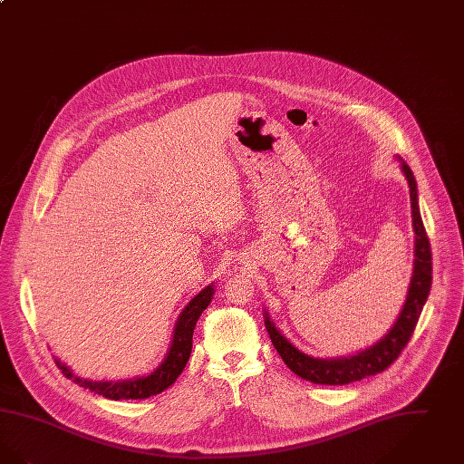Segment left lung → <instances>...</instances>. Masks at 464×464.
<instances>
[{
	"label": "left lung",
	"instance_id": "obj_1",
	"mask_svg": "<svg viewBox=\"0 0 464 464\" xmlns=\"http://www.w3.org/2000/svg\"><path fill=\"white\" fill-rule=\"evenodd\" d=\"M401 169L408 179L412 210L411 214L414 229V267L409 283L408 297L389 334L378 340L374 345L353 355L336 359H315L300 353L295 345H292L288 338L279 334L275 323L269 319V314L264 313L266 330L285 364L297 376L313 382L315 385H347L387 370L408 345L409 338L423 311V305L427 304L428 294L431 288V248L420 214L418 186L414 174L406 162H401Z\"/></svg>",
	"mask_w": 464,
	"mask_h": 464
}]
</instances>
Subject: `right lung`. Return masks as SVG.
Segmentation results:
<instances>
[{"label": "right lung", "instance_id": "add662e5", "mask_svg": "<svg viewBox=\"0 0 464 464\" xmlns=\"http://www.w3.org/2000/svg\"><path fill=\"white\" fill-rule=\"evenodd\" d=\"M212 295H214V285H208L198 295H195L188 302V305L176 321L166 359L157 370L150 372L149 376H140V378L122 380V382H92L74 374L71 368H67L56 357L55 364L65 374V378H71L79 387L92 390L98 395H103L105 399H111V401L149 399L151 395H157L169 389L185 370L186 362L191 353V345H193V330L197 326L198 317L208 307Z\"/></svg>", "mask_w": 464, "mask_h": 464}]
</instances>
